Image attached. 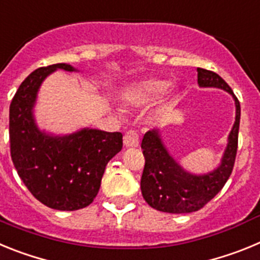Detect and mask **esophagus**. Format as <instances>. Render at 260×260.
Here are the masks:
<instances>
[{"mask_svg": "<svg viewBox=\"0 0 260 260\" xmlns=\"http://www.w3.org/2000/svg\"><path fill=\"white\" fill-rule=\"evenodd\" d=\"M123 143L128 148H135V147L139 146V135H138V133L133 132V130L126 133L125 137H123Z\"/></svg>", "mask_w": 260, "mask_h": 260, "instance_id": "34e87169", "label": "esophagus"}]
</instances>
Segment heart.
<instances>
[{
  "label": "heart",
  "mask_w": 260,
  "mask_h": 260,
  "mask_svg": "<svg viewBox=\"0 0 260 260\" xmlns=\"http://www.w3.org/2000/svg\"><path fill=\"white\" fill-rule=\"evenodd\" d=\"M165 88H167V84L161 80H143L141 83H137L130 87L123 93V99L132 104H141V103L150 102V100H153L157 96H160L164 92Z\"/></svg>",
  "instance_id": "obj_1"
}]
</instances>
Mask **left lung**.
<instances>
[{
    "label": "left lung",
    "instance_id": "left-lung-1",
    "mask_svg": "<svg viewBox=\"0 0 260 260\" xmlns=\"http://www.w3.org/2000/svg\"><path fill=\"white\" fill-rule=\"evenodd\" d=\"M197 71L199 87L224 89L233 98L236 121L228 135V144L220 164L213 171L201 174L186 171L172 157L158 128L148 130L144 134L142 150L146 164L141 180L142 195L151 207L161 212L189 213L201 210L224 187L233 171L241 118L240 102L220 75L201 68Z\"/></svg>",
    "mask_w": 260,
    "mask_h": 260
}]
</instances>
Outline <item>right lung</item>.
Wrapping results in <instances>:
<instances>
[{
    "mask_svg": "<svg viewBox=\"0 0 260 260\" xmlns=\"http://www.w3.org/2000/svg\"><path fill=\"white\" fill-rule=\"evenodd\" d=\"M79 71L56 63L32 71L11 100L9 114L10 152L20 180L47 207L75 211L98 195L105 167L122 150V134L83 127L66 135L41 130L34 108L45 78L56 70Z\"/></svg>",
    "mask_w": 260,
    "mask_h": 260,
    "instance_id": "obj_1",
    "label": "right lung"
}]
</instances>
